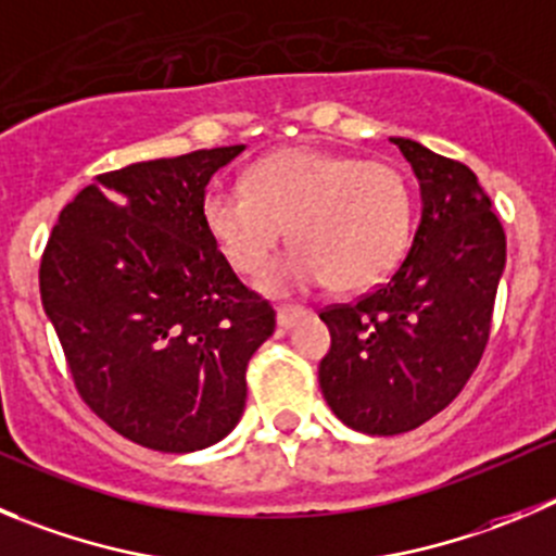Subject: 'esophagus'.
<instances>
[{"label": "esophagus", "mask_w": 556, "mask_h": 556, "mask_svg": "<svg viewBox=\"0 0 556 556\" xmlns=\"http://www.w3.org/2000/svg\"><path fill=\"white\" fill-rule=\"evenodd\" d=\"M304 315H307V309L293 307V304H282V307H277V326L282 331H288V329H293L295 320L304 318Z\"/></svg>", "instance_id": "esophagus-1"}]
</instances>
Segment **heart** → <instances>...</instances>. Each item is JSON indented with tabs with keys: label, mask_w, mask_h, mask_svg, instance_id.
<instances>
[{
	"label": "heart",
	"mask_w": 556,
	"mask_h": 556,
	"mask_svg": "<svg viewBox=\"0 0 556 556\" xmlns=\"http://www.w3.org/2000/svg\"><path fill=\"white\" fill-rule=\"evenodd\" d=\"M202 222L232 271L257 277L285 241L293 252L261 279L271 295L331 282L340 293L381 285L412 243L414 197L401 169L293 144L268 153L243 184H214Z\"/></svg>",
	"instance_id": "obj_1"
}]
</instances>
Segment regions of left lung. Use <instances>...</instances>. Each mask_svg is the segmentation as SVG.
<instances>
[{
  "instance_id": "obj_1",
  "label": "left lung",
  "mask_w": 556,
  "mask_h": 556,
  "mask_svg": "<svg viewBox=\"0 0 556 556\" xmlns=\"http://www.w3.org/2000/svg\"><path fill=\"white\" fill-rule=\"evenodd\" d=\"M392 142L422 200L412 249L387 285L320 313L331 331L320 392L340 422L370 435L419 428L458 397L489 342L507 247L466 164L414 139Z\"/></svg>"
}]
</instances>
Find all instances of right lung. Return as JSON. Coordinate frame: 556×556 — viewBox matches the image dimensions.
I'll return each instance as SVG.
<instances>
[{"label": "right lung", "instance_id": "obj_1", "mask_svg": "<svg viewBox=\"0 0 556 556\" xmlns=\"http://www.w3.org/2000/svg\"><path fill=\"white\" fill-rule=\"evenodd\" d=\"M238 153L98 175L62 207L40 261V299L81 401L159 453L205 450L236 428L249 359L277 326L202 222L205 186Z\"/></svg>", "mask_w": 556, "mask_h": 556}]
</instances>
